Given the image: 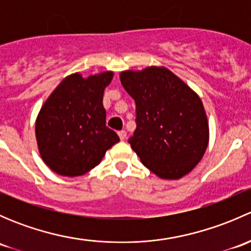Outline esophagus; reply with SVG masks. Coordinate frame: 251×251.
<instances>
[{
    "label": "esophagus",
    "instance_id": "esophagus-1",
    "mask_svg": "<svg viewBox=\"0 0 251 251\" xmlns=\"http://www.w3.org/2000/svg\"><path fill=\"white\" fill-rule=\"evenodd\" d=\"M118 135H119V137H120V140L121 141H125L126 140V131H119L118 132Z\"/></svg>",
    "mask_w": 251,
    "mask_h": 251
}]
</instances>
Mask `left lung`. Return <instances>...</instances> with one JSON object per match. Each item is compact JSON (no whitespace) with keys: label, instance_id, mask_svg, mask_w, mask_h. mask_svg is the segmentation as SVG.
Returning a JSON list of instances; mask_svg holds the SVG:
<instances>
[{"label":"left lung","instance_id":"left-lung-1","mask_svg":"<svg viewBox=\"0 0 251 251\" xmlns=\"http://www.w3.org/2000/svg\"><path fill=\"white\" fill-rule=\"evenodd\" d=\"M120 81L136 103L137 127L128 143L142 164L169 181L188 175L209 144V121L198 93L165 67L125 70Z\"/></svg>","mask_w":251,"mask_h":251}]
</instances>
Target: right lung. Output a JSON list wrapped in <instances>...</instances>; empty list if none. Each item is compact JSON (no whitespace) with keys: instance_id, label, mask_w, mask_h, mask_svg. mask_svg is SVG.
Masks as SVG:
<instances>
[{"instance_id":"add662e5","label":"right lung","mask_w":251,"mask_h":251,"mask_svg":"<svg viewBox=\"0 0 251 251\" xmlns=\"http://www.w3.org/2000/svg\"><path fill=\"white\" fill-rule=\"evenodd\" d=\"M110 70L82 77L68 75L42 104L35 123L37 148L53 173L76 177L102 161L105 151L120 141L105 126L104 90Z\"/></svg>"}]
</instances>
